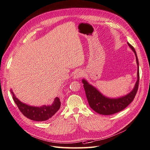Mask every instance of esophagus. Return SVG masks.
<instances>
[{
  "instance_id": "1",
  "label": "esophagus",
  "mask_w": 150,
  "mask_h": 150,
  "mask_svg": "<svg viewBox=\"0 0 150 150\" xmlns=\"http://www.w3.org/2000/svg\"><path fill=\"white\" fill-rule=\"evenodd\" d=\"M83 75V72L80 70H76L75 72L74 78V79H79V78H81V77H82Z\"/></svg>"
}]
</instances>
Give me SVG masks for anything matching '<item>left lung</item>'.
<instances>
[{"mask_svg":"<svg viewBox=\"0 0 150 150\" xmlns=\"http://www.w3.org/2000/svg\"><path fill=\"white\" fill-rule=\"evenodd\" d=\"M128 43V45L134 52L137 64L138 65L137 70V77L138 79L136 82L135 87L128 95L119 98L117 99H110L104 96L101 93L98 91L95 87L90 85L85 80H82V83H83V87L85 90L87 100L89 103L90 108L98 114L102 115H111L115 113L119 112L124 109L134 100L138 89L139 85L140 75H139V64L137 55V53L134 47L130 44Z\"/></svg>","mask_w":150,"mask_h":150,"instance_id":"1","label":"left lung"}]
</instances>
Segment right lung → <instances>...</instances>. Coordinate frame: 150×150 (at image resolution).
Here are the masks:
<instances>
[{"instance_id":"1","label":"right lung","mask_w":150,"mask_h":150,"mask_svg":"<svg viewBox=\"0 0 150 150\" xmlns=\"http://www.w3.org/2000/svg\"><path fill=\"white\" fill-rule=\"evenodd\" d=\"M12 94L13 99L17 106L20 112L26 117L32 120L44 121L51 118L56 113L60 107V99L55 98L51 106H42L41 107H33L22 103L15 97L12 90H10Z\"/></svg>"}]
</instances>
